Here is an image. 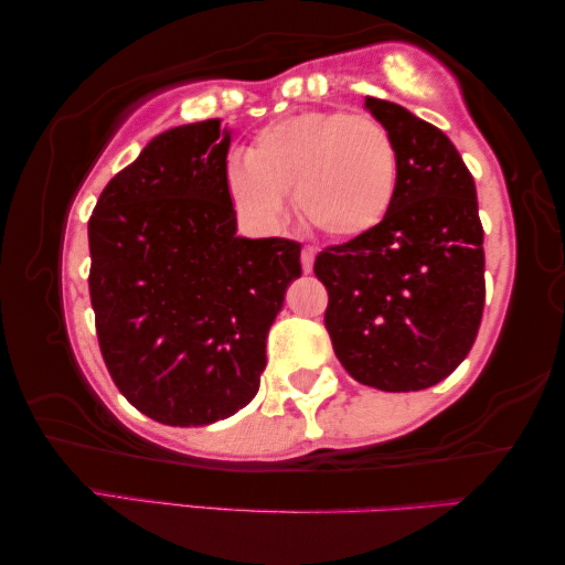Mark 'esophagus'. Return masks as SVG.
I'll use <instances>...</instances> for the list:
<instances>
[{"label": "esophagus", "mask_w": 565, "mask_h": 565, "mask_svg": "<svg viewBox=\"0 0 565 565\" xmlns=\"http://www.w3.org/2000/svg\"><path fill=\"white\" fill-rule=\"evenodd\" d=\"M300 263L305 273H312V263H316V247H302Z\"/></svg>", "instance_id": "obj_1"}]
</instances>
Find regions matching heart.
Returning <instances> with one entry per match:
<instances>
[{"mask_svg":"<svg viewBox=\"0 0 565 565\" xmlns=\"http://www.w3.org/2000/svg\"><path fill=\"white\" fill-rule=\"evenodd\" d=\"M397 157L375 119L345 113H300L267 125L227 172L235 207L255 225L285 215V195L300 217L330 237H355L385 217Z\"/></svg>","mask_w":565,"mask_h":565,"instance_id":"b5f03b06","label":"heart"}]
</instances>
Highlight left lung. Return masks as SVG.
Wrapping results in <instances>:
<instances>
[{
  "mask_svg": "<svg viewBox=\"0 0 565 565\" xmlns=\"http://www.w3.org/2000/svg\"><path fill=\"white\" fill-rule=\"evenodd\" d=\"M391 135L397 174L385 217L316 257L326 328L358 383L425 391L463 363L486 302L476 182L438 127L395 102L365 97Z\"/></svg>",
  "mask_w": 565,
  "mask_h": 565,
  "instance_id": "left-lung-1",
  "label": "left lung"
}]
</instances>
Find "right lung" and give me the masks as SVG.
<instances>
[{
	"label": "right lung",
	"mask_w": 565,
	"mask_h": 565,
	"mask_svg": "<svg viewBox=\"0 0 565 565\" xmlns=\"http://www.w3.org/2000/svg\"><path fill=\"white\" fill-rule=\"evenodd\" d=\"M233 132L220 119L152 137L89 217V298L105 365L164 425H210L253 401L300 243L237 235Z\"/></svg>",
	"instance_id": "add662e5"
}]
</instances>
